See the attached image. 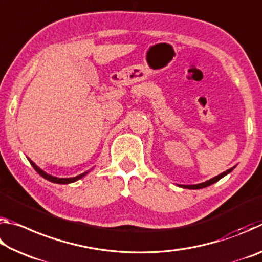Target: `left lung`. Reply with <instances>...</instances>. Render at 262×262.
<instances>
[{"mask_svg":"<svg viewBox=\"0 0 262 262\" xmlns=\"http://www.w3.org/2000/svg\"><path fill=\"white\" fill-rule=\"evenodd\" d=\"M233 168H234V167L229 168V170L223 172V173L216 176V177H214V178H212V179H209V180L205 181V183H201V184H198V185H179V186H180V187L187 188V189H200V188H205V187H207V186H210V185H212V184H215L216 181H219L220 179L223 178V177L229 174L230 172H231V171L233 170Z\"/></svg>","mask_w":262,"mask_h":262,"instance_id":"obj_1","label":"left lung"}]
</instances>
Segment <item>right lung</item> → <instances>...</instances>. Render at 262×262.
<instances>
[{
  "label": "right lung",
  "instance_id": "add662e5",
  "mask_svg": "<svg viewBox=\"0 0 262 262\" xmlns=\"http://www.w3.org/2000/svg\"><path fill=\"white\" fill-rule=\"evenodd\" d=\"M29 159V158H28ZM30 161V163H31V165L33 166V168L35 171L38 172L39 174H40L42 178H45V179H47V180H50V181H52V183H54V184H70V183H75V181H77V180H79L81 178H83L84 176H85L89 171H86V172H84V173H82V174H79V176H77V177H73V178H57V177H53V176H51V174H48V173H46L45 171H42L40 167H38L37 165H35V164L31 161V159H29Z\"/></svg>",
  "mask_w": 262,
  "mask_h": 262
}]
</instances>
